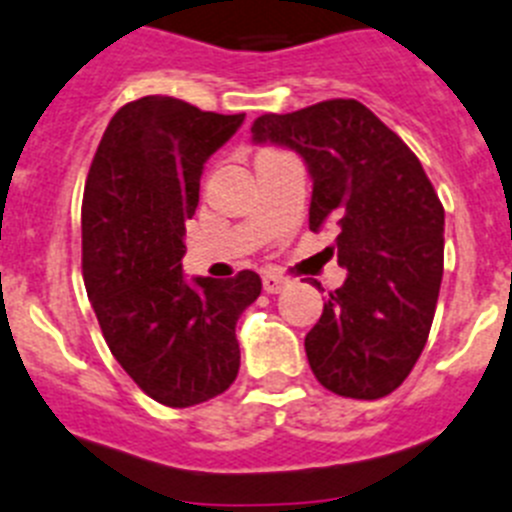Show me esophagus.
<instances>
[{"instance_id": "34e87169", "label": "esophagus", "mask_w": 512, "mask_h": 512, "mask_svg": "<svg viewBox=\"0 0 512 512\" xmlns=\"http://www.w3.org/2000/svg\"><path fill=\"white\" fill-rule=\"evenodd\" d=\"M288 286V281L283 275H275V273H265L262 275V288L268 293H278Z\"/></svg>"}]
</instances>
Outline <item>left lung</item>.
I'll use <instances>...</instances> for the list:
<instances>
[{
	"label": "left lung",
	"mask_w": 512,
	"mask_h": 512,
	"mask_svg": "<svg viewBox=\"0 0 512 512\" xmlns=\"http://www.w3.org/2000/svg\"><path fill=\"white\" fill-rule=\"evenodd\" d=\"M252 139L304 157L314 180L309 229H337L330 250L348 270L304 340L311 371L340 397H386L415 368L441 291L443 203L433 182L358 100L265 113Z\"/></svg>",
	"instance_id": "1"
}]
</instances>
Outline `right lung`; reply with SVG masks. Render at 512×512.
Masks as SVG:
<instances>
[{"mask_svg": "<svg viewBox=\"0 0 512 512\" xmlns=\"http://www.w3.org/2000/svg\"><path fill=\"white\" fill-rule=\"evenodd\" d=\"M177 97L126 102L110 118L82 201V275L115 361L164 407L219 397L239 373L237 319L260 296L252 270L182 278L185 221L203 164L242 126Z\"/></svg>", "mask_w": 512, "mask_h": 512, "instance_id": "1", "label": "right lung"}]
</instances>
